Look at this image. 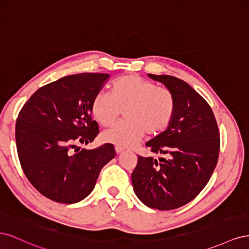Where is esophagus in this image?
<instances>
[{
	"label": "esophagus",
	"mask_w": 249,
	"mask_h": 249,
	"mask_svg": "<svg viewBox=\"0 0 249 249\" xmlns=\"http://www.w3.org/2000/svg\"><path fill=\"white\" fill-rule=\"evenodd\" d=\"M115 150H116L117 154H120V153L124 152V147H120V146H115Z\"/></svg>",
	"instance_id": "34e87169"
}]
</instances>
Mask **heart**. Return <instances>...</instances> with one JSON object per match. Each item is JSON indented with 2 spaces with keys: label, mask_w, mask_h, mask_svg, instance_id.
<instances>
[{
  "label": "heart",
  "mask_w": 249,
  "mask_h": 249,
  "mask_svg": "<svg viewBox=\"0 0 249 249\" xmlns=\"http://www.w3.org/2000/svg\"><path fill=\"white\" fill-rule=\"evenodd\" d=\"M175 108V96L169 89L157 87L153 82L130 74L114 83L112 94L97 92L91 113L100 124L109 126L115 122L120 110L124 109V122L105 131L102 140L120 147H130L139 142L145 132L155 135L166 129Z\"/></svg>",
  "instance_id": "1"
}]
</instances>
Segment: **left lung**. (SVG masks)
<instances>
[{"instance_id":"1","label":"left lung","mask_w":249,"mask_h":249,"mask_svg":"<svg viewBox=\"0 0 249 249\" xmlns=\"http://www.w3.org/2000/svg\"><path fill=\"white\" fill-rule=\"evenodd\" d=\"M147 76L169 89L175 113L167 129L145 143L159 161L138 156L132 173L134 192L145 206L175 210L197 196L208 184L219 156V131L213 111L186 82L167 74Z\"/></svg>"}]
</instances>
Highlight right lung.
Wrapping results in <instances>:
<instances>
[{"instance_id":"right-lung-1","label":"right lung","mask_w":249,"mask_h":249,"mask_svg":"<svg viewBox=\"0 0 249 249\" xmlns=\"http://www.w3.org/2000/svg\"><path fill=\"white\" fill-rule=\"evenodd\" d=\"M110 76L83 72L44 85L20 110L16 125L18 159L29 182L44 196L76 203L91 193L100 171L116 156L113 144L72 153L94 140L91 105ZM76 152V149H74Z\"/></svg>"}]
</instances>
